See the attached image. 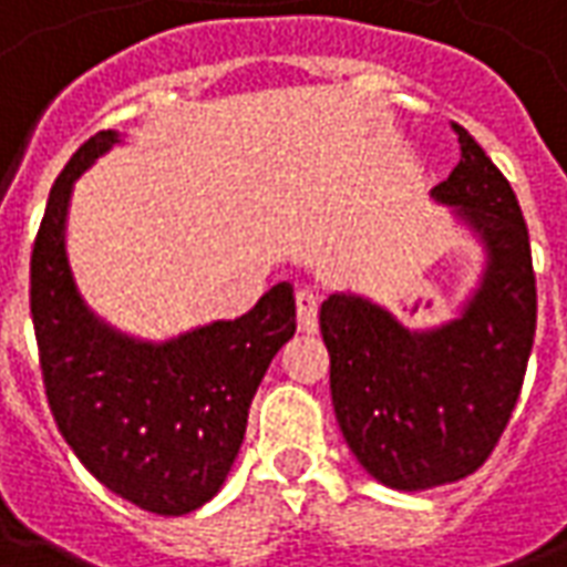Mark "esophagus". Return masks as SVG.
Wrapping results in <instances>:
<instances>
[{"label": "esophagus", "mask_w": 567, "mask_h": 567, "mask_svg": "<svg viewBox=\"0 0 567 567\" xmlns=\"http://www.w3.org/2000/svg\"><path fill=\"white\" fill-rule=\"evenodd\" d=\"M295 300H297V324H300V331L316 333V328H319V297H316V291L300 288Z\"/></svg>", "instance_id": "esophagus-1"}]
</instances>
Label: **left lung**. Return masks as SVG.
<instances>
[{
    "instance_id": "8db88e82",
    "label": "left lung",
    "mask_w": 567,
    "mask_h": 567,
    "mask_svg": "<svg viewBox=\"0 0 567 567\" xmlns=\"http://www.w3.org/2000/svg\"><path fill=\"white\" fill-rule=\"evenodd\" d=\"M462 157L434 197L483 236L488 264L462 319L437 331L404 324L352 295L321 303L331 398L349 450L382 486L455 483L486 462L523 392L537 328L532 246L511 182L452 124Z\"/></svg>"
}]
</instances>
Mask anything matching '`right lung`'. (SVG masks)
<instances>
[{"label":"right lung","instance_id":"1","mask_svg":"<svg viewBox=\"0 0 567 567\" xmlns=\"http://www.w3.org/2000/svg\"><path fill=\"white\" fill-rule=\"evenodd\" d=\"M117 136L103 130L56 175L30 260V309L60 434L103 486L157 516L203 507L230 474L248 406L295 337V288L163 346L136 343L84 307L66 260L72 182Z\"/></svg>","mask_w":567,"mask_h":567}]
</instances>
